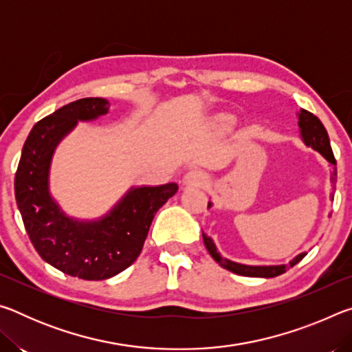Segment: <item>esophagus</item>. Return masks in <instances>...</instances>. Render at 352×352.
<instances>
[{"instance_id": "obj_1", "label": "esophagus", "mask_w": 352, "mask_h": 352, "mask_svg": "<svg viewBox=\"0 0 352 352\" xmlns=\"http://www.w3.org/2000/svg\"><path fill=\"white\" fill-rule=\"evenodd\" d=\"M183 182L184 184H189V186H200V184H204L206 182V175L199 169H192L184 175Z\"/></svg>"}]
</instances>
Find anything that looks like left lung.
Here are the masks:
<instances>
[{"instance_id": "8db88e82", "label": "left lung", "mask_w": 352, "mask_h": 352, "mask_svg": "<svg viewBox=\"0 0 352 352\" xmlns=\"http://www.w3.org/2000/svg\"><path fill=\"white\" fill-rule=\"evenodd\" d=\"M300 129H301V135H302V140L307 146H312L315 151H318L323 157L327 160V162L332 163L333 166L337 164L336 162V157H333V152L331 148V142H329V136H327V132L323 124H321L320 119L312 115L311 111L307 110H301L300 113ZM333 175L337 177V170H333ZM332 177V182H336L337 178ZM204 236V242L208 248V252L214 258V261L217 262L220 267H223V269L230 270L236 273V275H242V276H256V278H275L283 275L287 270V265H270V267H253V265H242V264H236V262H231L228 259L222 258L217 253L216 245H214V242L211 241V237H208L206 234H201ZM306 253H301L298 254L296 258L290 262V267L296 265L298 262H300L302 258H305Z\"/></svg>"}]
</instances>
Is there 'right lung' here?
Masks as SVG:
<instances>
[{"instance_id":"obj_1","label":"right lung","mask_w":352,"mask_h":352,"mask_svg":"<svg viewBox=\"0 0 352 352\" xmlns=\"http://www.w3.org/2000/svg\"><path fill=\"white\" fill-rule=\"evenodd\" d=\"M109 100H74L35 124L23 146L15 174V199L26 233L47 264L69 276L102 281L126 270L144 245L155 214L178 190L175 183L136 188L110 216L93 223L68 219L47 192V169L54 146L76 126L109 110Z\"/></svg>"}]
</instances>
